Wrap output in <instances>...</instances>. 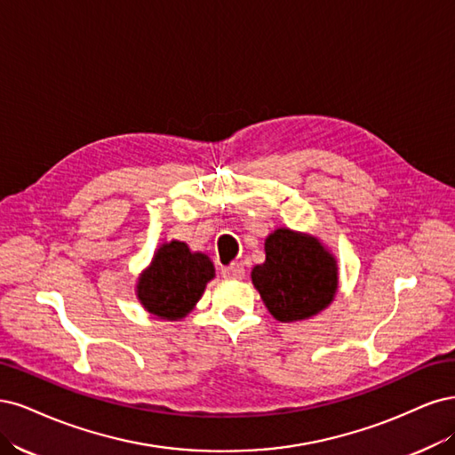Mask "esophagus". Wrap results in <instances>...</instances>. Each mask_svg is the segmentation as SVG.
Instances as JSON below:
<instances>
[{"mask_svg": "<svg viewBox=\"0 0 455 455\" xmlns=\"http://www.w3.org/2000/svg\"><path fill=\"white\" fill-rule=\"evenodd\" d=\"M223 275L228 277V280H242V277L245 275V268H243V265H240V262H232L230 267L223 268Z\"/></svg>", "mask_w": 455, "mask_h": 455, "instance_id": "esophagus-1", "label": "esophagus"}]
</instances>
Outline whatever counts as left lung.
Segmentation results:
<instances>
[{"mask_svg": "<svg viewBox=\"0 0 455 455\" xmlns=\"http://www.w3.org/2000/svg\"><path fill=\"white\" fill-rule=\"evenodd\" d=\"M267 259L253 267L251 282L274 319H312L339 292V262L314 234L275 228L265 240Z\"/></svg>", "mask_w": 455, "mask_h": 455, "instance_id": "left-lung-1", "label": "left lung"}]
</instances>
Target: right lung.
Instances as JSON below:
<instances>
[{
  "mask_svg": "<svg viewBox=\"0 0 455 455\" xmlns=\"http://www.w3.org/2000/svg\"><path fill=\"white\" fill-rule=\"evenodd\" d=\"M213 277L215 267L206 253L190 251L180 240L164 242L138 275L136 297L153 317L181 321L195 310Z\"/></svg>",
  "mask_w": 455,
  "mask_h": 455,
  "instance_id": "obj_1",
  "label": "right lung"
}]
</instances>
